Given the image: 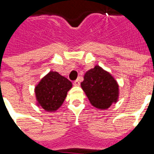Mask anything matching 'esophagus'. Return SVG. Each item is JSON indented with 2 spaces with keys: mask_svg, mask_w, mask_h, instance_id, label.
I'll list each match as a JSON object with an SVG mask.
<instances>
[{
  "mask_svg": "<svg viewBox=\"0 0 154 154\" xmlns=\"http://www.w3.org/2000/svg\"><path fill=\"white\" fill-rule=\"evenodd\" d=\"M73 85H74V86H79V85H80V82H79V80H75V81H74Z\"/></svg>",
  "mask_w": 154,
  "mask_h": 154,
  "instance_id": "obj_1",
  "label": "esophagus"
}]
</instances>
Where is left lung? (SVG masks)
<instances>
[{
    "instance_id": "1",
    "label": "left lung",
    "mask_w": 154,
    "mask_h": 154,
    "mask_svg": "<svg viewBox=\"0 0 154 154\" xmlns=\"http://www.w3.org/2000/svg\"><path fill=\"white\" fill-rule=\"evenodd\" d=\"M91 104L98 109H107L117 101L119 87L109 72L99 66L86 72L81 83Z\"/></svg>"
}]
</instances>
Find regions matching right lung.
<instances>
[{
    "label": "right lung",
    "mask_w": 154,
    "mask_h": 154,
    "mask_svg": "<svg viewBox=\"0 0 154 154\" xmlns=\"http://www.w3.org/2000/svg\"><path fill=\"white\" fill-rule=\"evenodd\" d=\"M72 82L57 72H50L35 87L38 104L47 111L57 110L63 103Z\"/></svg>",
    "instance_id": "right-lung-1"
}]
</instances>
